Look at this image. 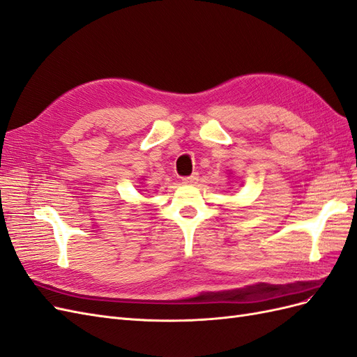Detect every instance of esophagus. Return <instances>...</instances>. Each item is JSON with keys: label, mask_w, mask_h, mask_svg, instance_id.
<instances>
[{"label": "esophagus", "mask_w": 357, "mask_h": 357, "mask_svg": "<svg viewBox=\"0 0 357 357\" xmlns=\"http://www.w3.org/2000/svg\"><path fill=\"white\" fill-rule=\"evenodd\" d=\"M198 180H199V176H198V172H193L192 176H188V177H183V183H185V185H197L198 183Z\"/></svg>", "instance_id": "obj_1"}]
</instances>
